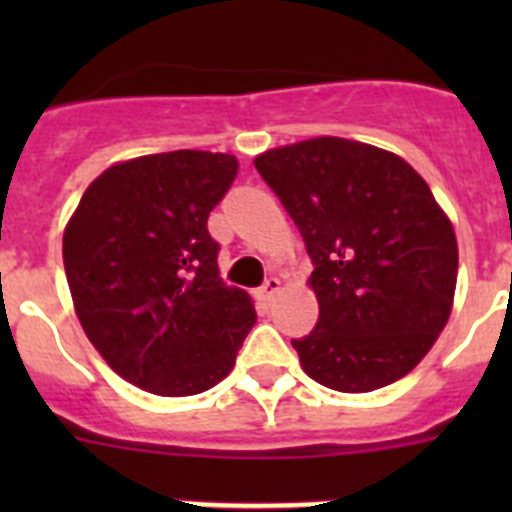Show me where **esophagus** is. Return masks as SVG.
Segmentation results:
<instances>
[{
    "instance_id": "obj_1",
    "label": "esophagus",
    "mask_w": 512,
    "mask_h": 512,
    "mask_svg": "<svg viewBox=\"0 0 512 512\" xmlns=\"http://www.w3.org/2000/svg\"><path fill=\"white\" fill-rule=\"evenodd\" d=\"M279 289H282V282H279L277 277H269L264 282V287L259 289V300L264 302V305H269V302L279 295Z\"/></svg>"
}]
</instances>
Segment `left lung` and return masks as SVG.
Instances as JSON below:
<instances>
[{
    "mask_svg": "<svg viewBox=\"0 0 512 512\" xmlns=\"http://www.w3.org/2000/svg\"><path fill=\"white\" fill-rule=\"evenodd\" d=\"M312 261L315 328L292 341L307 377L372 392L423 359L449 320L459 248L418 171L382 148L312 138L253 161Z\"/></svg>",
    "mask_w": 512,
    "mask_h": 512,
    "instance_id": "obj_1",
    "label": "left lung"
}]
</instances>
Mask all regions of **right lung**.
<instances>
[{
	"label": "right lung",
	"instance_id": "obj_1",
	"mask_svg": "<svg viewBox=\"0 0 512 512\" xmlns=\"http://www.w3.org/2000/svg\"><path fill=\"white\" fill-rule=\"evenodd\" d=\"M235 174L228 153L133 158L89 184L63 233L81 328L122 379L153 395L215 387L256 323L251 297L220 279L207 230Z\"/></svg>",
	"mask_w": 512,
	"mask_h": 512
}]
</instances>
